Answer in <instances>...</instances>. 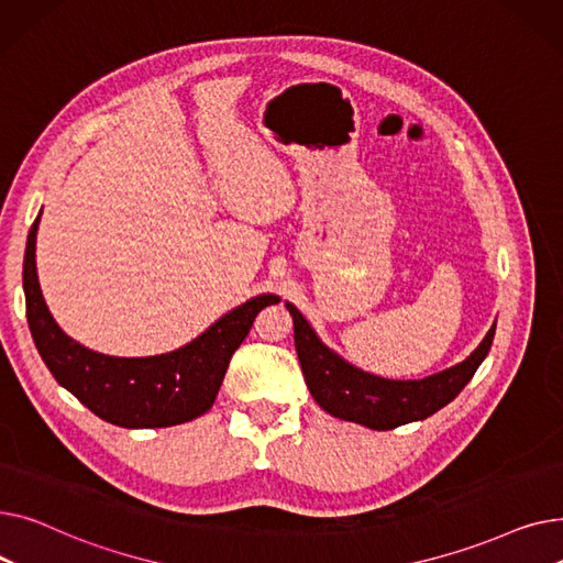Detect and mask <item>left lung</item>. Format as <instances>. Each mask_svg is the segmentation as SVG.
<instances>
[{
	"mask_svg": "<svg viewBox=\"0 0 563 563\" xmlns=\"http://www.w3.org/2000/svg\"><path fill=\"white\" fill-rule=\"evenodd\" d=\"M285 308L294 319V346L312 399L329 416L374 431L420 422L456 399L488 356L497 323L495 319L486 338L465 361L424 378L395 380L351 365L319 340L297 306L285 301Z\"/></svg>",
	"mask_w": 563,
	"mask_h": 563,
	"instance_id": "8db88e82",
	"label": "left lung"
}]
</instances>
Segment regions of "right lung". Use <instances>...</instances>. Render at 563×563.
Instances as JSON below:
<instances>
[{
	"instance_id": "right-lung-1",
	"label": "right lung",
	"mask_w": 563,
	"mask_h": 563,
	"mask_svg": "<svg viewBox=\"0 0 563 563\" xmlns=\"http://www.w3.org/2000/svg\"><path fill=\"white\" fill-rule=\"evenodd\" d=\"M41 214L26 236L22 287L29 331L58 386L104 422L125 429H162L205 416L219 395L232 353L249 335L257 312L278 303L280 297L260 294L249 299L175 351L145 358L107 356L66 335L43 299L36 272Z\"/></svg>"
}]
</instances>
